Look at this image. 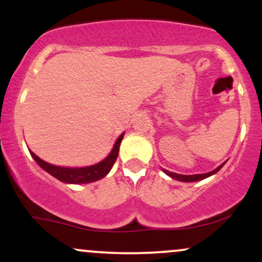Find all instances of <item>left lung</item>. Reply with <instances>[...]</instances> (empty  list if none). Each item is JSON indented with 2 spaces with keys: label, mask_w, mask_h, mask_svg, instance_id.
<instances>
[{
  "label": "left lung",
  "mask_w": 262,
  "mask_h": 262,
  "mask_svg": "<svg viewBox=\"0 0 262 262\" xmlns=\"http://www.w3.org/2000/svg\"><path fill=\"white\" fill-rule=\"evenodd\" d=\"M223 165H221V166H218L217 169L210 171V172H208V173H200V175H180V173L170 172V171H167V170H164V172L166 173V175H169L170 177H172V179L179 180V181H182V182H193V181H201V180L207 179V177L214 175L215 172H218V171L221 170L222 167H223Z\"/></svg>",
  "instance_id": "1"
}]
</instances>
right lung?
Masks as SVG:
<instances>
[{"mask_svg": "<svg viewBox=\"0 0 262 262\" xmlns=\"http://www.w3.org/2000/svg\"><path fill=\"white\" fill-rule=\"evenodd\" d=\"M123 135H119V138L117 139L116 144H114L112 151L111 154L104 159L103 161L98 162V164L92 165V166L87 167H61V166H55V165L48 164L44 160H41L40 158H38L34 152L31 151V155L33 156L35 161L38 162L39 166L41 169L49 172L50 175L55 177V179L60 180L61 182L66 183H89L101 180L102 177H104L110 172L112 169L113 164L117 160V156L119 152V145H121V141L123 139Z\"/></svg>", "mask_w": 262, "mask_h": 262, "instance_id": "right-lung-1", "label": "right lung"}]
</instances>
